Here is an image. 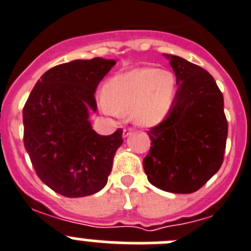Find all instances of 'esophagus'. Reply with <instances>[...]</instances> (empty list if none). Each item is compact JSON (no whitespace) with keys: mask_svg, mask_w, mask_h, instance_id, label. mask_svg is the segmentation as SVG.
<instances>
[{"mask_svg":"<svg viewBox=\"0 0 251 251\" xmlns=\"http://www.w3.org/2000/svg\"><path fill=\"white\" fill-rule=\"evenodd\" d=\"M131 132H132V128H125V130H124V132H123V136L127 137L128 135L131 134Z\"/></svg>","mask_w":251,"mask_h":251,"instance_id":"1","label":"esophagus"}]
</instances>
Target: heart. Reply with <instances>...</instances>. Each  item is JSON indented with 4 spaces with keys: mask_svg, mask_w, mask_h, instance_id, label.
<instances>
[{
    "mask_svg": "<svg viewBox=\"0 0 251 251\" xmlns=\"http://www.w3.org/2000/svg\"><path fill=\"white\" fill-rule=\"evenodd\" d=\"M177 91L176 76L168 70L140 67L110 78L99 99L109 115L127 114L140 126H155L165 120Z\"/></svg>",
    "mask_w": 251,
    "mask_h": 251,
    "instance_id": "b5f03b06",
    "label": "heart"
}]
</instances>
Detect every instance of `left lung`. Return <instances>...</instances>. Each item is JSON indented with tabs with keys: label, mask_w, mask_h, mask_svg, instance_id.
I'll list each match as a JSON object with an SVG mask.
<instances>
[{
	"label": "left lung",
	"mask_w": 251,
	"mask_h": 251,
	"mask_svg": "<svg viewBox=\"0 0 251 251\" xmlns=\"http://www.w3.org/2000/svg\"><path fill=\"white\" fill-rule=\"evenodd\" d=\"M164 56L170 61L179 89L166 119L148 131L151 148L142 164L153 186L190 194L206 184L224 160V98L206 70L179 56Z\"/></svg>",
	"instance_id": "left-lung-1"
}]
</instances>
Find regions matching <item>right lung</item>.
Segmentation results:
<instances>
[{"label": "right lung", "mask_w": 251, "mask_h": 251, "mask_svg": "<svg viewBox=\"0 0 251 251\" xmlns=\"http://www.w3.org/2000/svg\"><path fill=\"white\" fill-rule=\"evenodd\" d=\"M115 60L95 57L61 64L36 82L24 107V142L42 182L66 198L98 193L107 182L123 130H92L95 91Z\"/></svg>", "instance_id": "1"}]
</instances>
